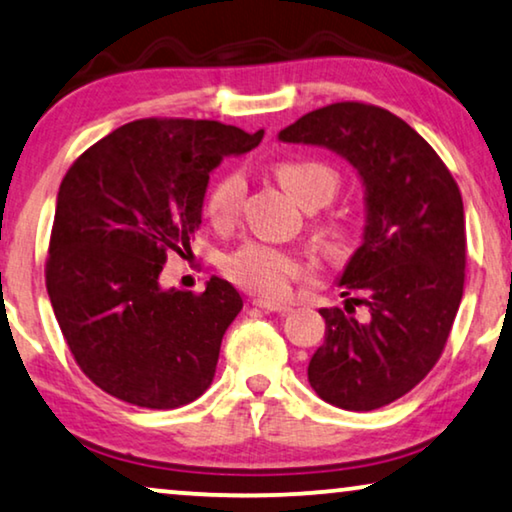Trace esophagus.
Here are the masks:
<instances>
[{
  "instance_id": "esophagus-1",
  "label": "esophagus",
  "mask_w": 512,
  "mask_h": 512,
  "mask_svg": "<svg viewBox=\"0 0 512 512\" xmlns=\"http://www.w3.org/2000/svg\"><path fill=\"white\" fill-rule=\"evenodd\" d=\"M253 304L257 306V308H262V311H266V313H278V315H285V313H290L292 308L287 306V304H276V301H266V299H255Z\"/></svg>"
}]
</instances>
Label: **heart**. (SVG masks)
Returning <instances> with one entry per match:
<instances>
[{
	"mask_svg": "<svg viewBox=\"0 0 512 512\" xmlns=\"http://www.w3.org/2000/svg\"><path fill=\"white\" fill-rule=\"evenodd\" d=\"M278 183L292 194V199L306 211L327 206L336 197L338 178L336 169L315 160H285L276 164ZM246 176L241 171H227L211 185L206 194V215L213 227L229 229L239 220L243 199H246ZM320 241L331 253L348 250L352 234L341 220H325L315 227ZM227 278L243 290L264 299H283L290 294L292 285L306 278V264L287 250L266 246V243H246L222 262Z\"/></svg>",
	"mask_w": 512,
	"mask_h": 512,
	"instance_id": "heart-1",
	"label": "heart"
}]
</instances>
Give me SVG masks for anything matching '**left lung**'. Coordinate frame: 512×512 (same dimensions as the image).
<instances>
[{
  "mask_svg": "<svg viewBox=\"0 0 512 512\" xmlns=\"http://www.w3.org/2000/svg\"><path fill=\"white\" fill-rule=\"evenodd\" d=\"M325 146L362 176L364 243L345 266L343 308H322L325 343L308 383L331 406L373 410L408 394L448 343L466 278L462 192L408 122L362 102L311 111L278 134ZM367 306V320L351 315Z\"/></svg>",
  "mask_w": 512,
  "mask_h": 512,
  "instance_id": "8db88e82",
  "label": "left lung"
}]
</instances>
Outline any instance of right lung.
<instances>
[{"label":"right lung","instance_id":"add662e5","mask_svg":"<svg viewBox=\"0 0 512 512\" xmlns=\"http://www.w3.org/2000/svg\"><path fill=\"white\" fill-rule=\"evenodd\" d=\"M255 134L218 120L127 122L71 164L57 192L46 287L81 371L141 408L185 406L208 390L227 327L243 308L227 280L162 290L169 253L201 225L208 174Z\"/></svg>","mask_w":512,"mask_h":512}]
</instances>
